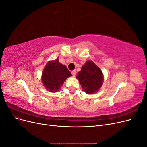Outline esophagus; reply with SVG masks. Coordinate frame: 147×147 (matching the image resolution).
<instances>
[{
	"label": "esophagus",
	"instance_id": "34e87169",
	"mask_svg": "<svg viewBox=\"0 0 147 147\" xmlns=\"http://www.w3.org/2000/svg\"><path fill=\"white\" fill-rule=\"evenodd\" d=\"M71 73H72V74L73 76H75V75H76V70H72V72H71Z\"/></svg>",
	"mask_w": 147,
	"mask_h": 147
}]
</instances>
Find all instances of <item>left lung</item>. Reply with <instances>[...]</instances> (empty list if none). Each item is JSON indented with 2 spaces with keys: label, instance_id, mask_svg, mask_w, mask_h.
<instances>
[{
  "label": "left lung",
  "instance_id": "obj_1",
  "mask_svg": "<svg viewBox=\"0 0 147 147\" xmlns=\"http://www.w3.org/2000/svg\"><path fill=\"white\" fill-rule=\"evenodd\" d=\"M86 94L98 91L102 85L104 76L101 70L92 61H88L76 77Z\"/></svg>",
  "mask_w": 147,
  "mask_h": 147
}]
</instances>
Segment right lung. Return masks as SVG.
I'll use <instances>...</instances> for the list:
<instances>
[{"label":"right lung","instance_id":"add662e5","mask_svg":"<svg viewBox=\"0 0 147 147\" xmlns=\"http://www.w3.org/2000/svg\"><path fill=\"white\" fill-rule=\"evenodd\" d=\"M72 76L65 65L59 63V59L49 61L42 73V80L46 89L50 92L59 91L64 81Z\"/></svg>","mask_w":147,"mask_h":147}]
</instances>
